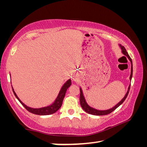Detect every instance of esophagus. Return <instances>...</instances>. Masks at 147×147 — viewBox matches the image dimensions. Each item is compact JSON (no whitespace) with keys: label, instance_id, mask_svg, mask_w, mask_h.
Wrapping results in <instances>:
<instances>
[{"label":"esophagus","instance_id":"34e87169","mask_svg":"<svg viewBox=\"0 0 147 147\" xmlns=\"http://www.w3.org/2000/svg\"><path fill=\"white\" fill-rule=\"evenodd\" d=\"M74 81H77V80H78V78H77V77H75V78H74Z\"/></svg>","mask_w":147,"mask_h":147}]
</instances>
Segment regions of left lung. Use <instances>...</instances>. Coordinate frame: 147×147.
Instances as JSON below:
<instances>
[{
	"label": "left lung",
	"mask_w": 147,
	"mask_h": 147,
	"mask_svg": "<svg viewBox=\"0 0 147 147\" xmlns=\"http://www.w3.org/2000/svg\"><path fill=\"white\" fill-rule=\"evenodd\" d=\"M119 47H121V49L122 50V53H123L124 56H126L127 58H128L129 60L131 62V74H130V80L131 81V78H132V74H133V67H132V61H131V59L130 58V56L128 55V54L127 52H126V49L124 48L123 46H122L121 45H119ZM130 86H128V91L126 92V93L124 96L123 97V98L122 99V100L119 102L118 104H117L115 106H113L112 108H110L109 109H106V110H98V109H94L93 108H92V107L89 106L88 103H87V102L86 101V99L85 97H84V94H83V91H82V89L80 88V105L82 106V108H83V109L84 111L87 112L89 114H91V115H108V114L110 113L113 111L116 108H117L118 107L121 105L123 103V102L125 100V99L127 97L128 93H129V91H130Z\"/></svg>",
	"instance_id": "obj_1"
}]
</instances>
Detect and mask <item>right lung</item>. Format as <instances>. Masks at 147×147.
Instances as JSON below:
<instances>
[{"mask_svg": "<svg viewBox=\"0 0 147 147\" xmlns=\"http://www.w3.org/2000/svg\"><path fill=\"white\" fill-rule=\"evenodd\" d=\"M71 86V80L69 79L65 83L63 84V86H62L61 88L60 91H59V93L58 94V96L56 98L55 101L51 104V105L43 107V108H32L30 107L27 106L25 105L23 102H22L20 99L19 98L18 96L16 93V92L14 91V89L12 87V90H13V93L16 96V97L18 99V100L21 102V104L23 105L24 108H25L27 110H28L29 112L32 113L36 114V115H51V114H53L56 113L58 109L61 108L62 105V102H63V98L65 97V95L66 91L67 90V89Z\"/></svg>", "mask_w": 147, "mask_h": 147, "instance_id": "1", "label": "right lung"}]
</instances>
